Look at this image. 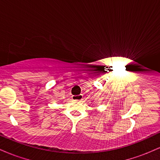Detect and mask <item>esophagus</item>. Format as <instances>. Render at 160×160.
<instances>
[{
	"instance_id": "esophagus-1",
	"label": "esophagus",
	"mask_w": 160,
	"mask_h": 160,
	"mask_svg": "<svg viewBox=\"0 0 160 160\" xmlns=\"http://www.w3.org/2000/svg\"><path fill=\"white\" fill-rule=\"evenodd\" d=\"M82 98H83V95L82 94L78 95H73L72 96L73 101H82Z\"/></svg>"
}]
</instances>
